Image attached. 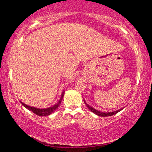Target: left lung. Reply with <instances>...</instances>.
I'll use <instances>...</instances> for the list:
<instances>
[{"mask_svg": "<svg viewBox=\"0 0 152 152\" xmlns=\"http://www.w3.org/2000/svg\"><path fill=\"white\" fill-rule=\"evenodd\" d=\"M85 104L86 105V107L88 108V109L90 110L91 112H93V113L96 114L98 116H101V117H107V116H111V115H115V114L118 113V112H120V111H122V109H124V108H122V109H120L119 110H117V111H112V112H102V111H99L98 110H96L95 109H93V107H91L89 106L88 104L86 102V101L84 100Z\"/></svg>", "mask_w": 152, "mask_h": 152, "instance_id": "1", "label": "left lung"}]
</instances>
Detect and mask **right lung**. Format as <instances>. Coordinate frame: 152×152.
<instances>
[{"label":"right lung","instance_id":"1","mask_svg":"<svg viewBox=\"0 0 152 152\" xmlns=\"http://www.w3.org/2000/svg\"><path fill=\"white\" fill-rule=\"evenodd\" d=\"M64 93H65V91H63V92L61 93V97L59 102L57 104H55V105H53V107H48V108H45V109H39V108H36V107H30V106H28L26 104L23 103L22 102H20L21 104L24 107H26V109H28L29 111H31L33 112L34 114L39 115V116H48L50 115V114L53 113L54 111H55L56 109H57V108L59 107V106L61 104L62 99H63V97L64 95Z\"/></svg>","mask_w":152,"mask_h":152}]
</instances>
